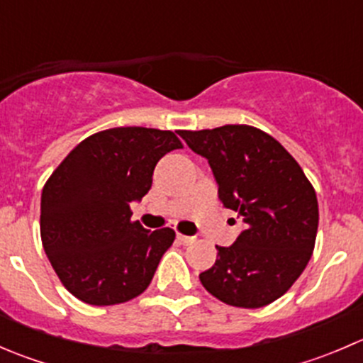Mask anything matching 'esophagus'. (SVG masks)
<instances>
[{"label": "esophagus", "instance_id": "34e87169", "mask_svg": "<svg viewBox=\"0 0 363 363\" xmlns=\"http://www.w3.org/2000/svg\"><path fill=\"white\" fill-rule=\"evenodd\" d=\"M177 240L181 244H184V246H188V244H191L193 240H195V237H188V235H182V233H177Z\"/></svg>", "mask_w": 363, "mask_h": 363}]
</instances>
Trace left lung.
I'll return each mask as SVG.
<instances>
[{
    "label": "left lung",
    "mask_w": 363,
    "mask_h": 363,
    "mask_svg": "<svg viewBox=\"0 0 363 363\" xmlns=\"http://www.w3.org/2000/svg\"><path fill=\"white\" fill-rule=\"evenodd\" d=\"M179 135L208 160L219 200L246 223L233 246H216V263L200 274L203 288L233 307L269 306L313 256L320 219L313 184L276 138L250 124Z\"/></svg>",
    "instance_id": "left-lung-1"
}]
</instances>
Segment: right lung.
<instances>
[{"instance_id": "right-lung-1", "label": "right lung", "mask_w": 363, "mask_h": 363, "mask_svg": "<svg viewBox=\"0 0 363 363\" xmlns=\"http://www.w3.org/2000/svg\"><path fill=\"white\" fill-rule=\"evenodd\" d=\"M182 149L170 130L98 131L57 164L42 189L40 235L63 286L89 306H116L147 290L175 232L131 221L130 202L151 189L156 163Z\"/></svg>"}]
</instances>
